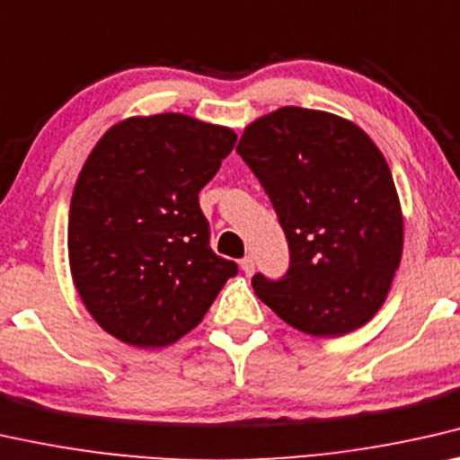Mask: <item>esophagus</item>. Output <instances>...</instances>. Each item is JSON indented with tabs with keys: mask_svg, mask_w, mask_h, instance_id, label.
Listing matches in <instances>:
<instances>
[{
	"mask_svg": "<svg viewBox=\"0 0 460 460\" xmlns=\"http://www.w3.org/2000/svg\"><path fill=\"white\" fill-rule=\"evenodd\" d=\"M239 266H242V270H243L245 274H248V277H252L253 269H256V266H253V258H252V256L242 258V262H239Z\"/></svg>",
	"mask_w": 460,
	"mask_h": 460,
	"instance_id": "1",
	"label": "esophagus"
}]
</instances>
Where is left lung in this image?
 <instances>
[{"mask_svg": "<svg viewBox=\"0 0 460 460\" xmlns=\"http://www.w3.org/2000/svg\"><path fill=\"white\" fill-rule=\"evenodd\" d=\"M237 155L289 245L283 277L253 274L256 296L312 337H341L372 320L402 253L399 196L378 146L337 115L283 107L245 128Z\"/></svg>", "mask_w": 460, "mask_h": 460, "instance_id": "left-lung-1", "label": "left lung"}]
</instances>
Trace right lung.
Here are the masks:
<instances>
[{"mask_svg":"<svg viewBox=\"0 0 460 460\" xmlns=\"http://www.w3.org/2000/svg\"><path fill=\"white\" fill-rule=\"evenodd\" d=\"M233 129L181 113L113 126L70 204L74 285L102 331L164 347L200 324L237 264L210 248L198 194L235 146Z\"/></svg>","mask_w":460,"mask_h":460,"instance_id":"obj_1","label":"right lung"}]
</instances>
